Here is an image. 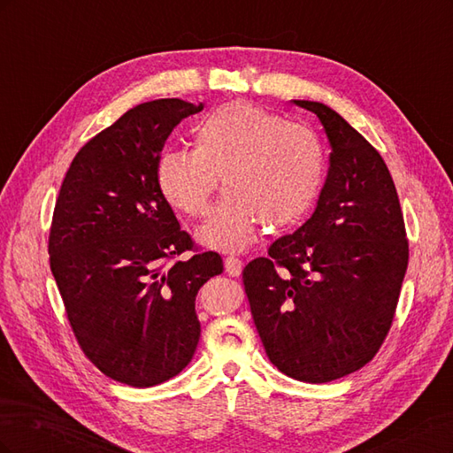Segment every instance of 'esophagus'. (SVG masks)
Wrapping results in <instances>:
<instances>
[{
    "instance_id": "esophagus-1",
    "label": "esophagus",
    "mask_w": 453,
    "mask_h": 453,
    "mask_svg": "<svg viewBox=\"0 0 453 453\" xmlns=\"http://www.w3.org/2000/svg\"><path fill=\"white\" fill-rule=\"evenodd\" d=\"M242 268H243V263H242V260H240L238 257L228 255V257L225 258V270H226L228 276H240Z\"/></svg>"
}]
</instances>
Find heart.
<instances>
[{"instance_id": "b5f03b06", "label": "heart", "mask_w": 453, "mask_h": 453, "mask_svg": "<svg viewBox=\"0 0 453 453\" xmlns=\"http://www.w3.org/2000/svg\"><path fill=\"white\" fill-rule=\"evenodd\" d=\"M190 140L193 150H164L155 177L170 205L200 217L221 175L225 195L198 228L210 248L243 250L260 219L270 228L289 226L321 193L326 160L319 135L255 104L213 109L196 122Z\"/></svg>"}]
</instances>
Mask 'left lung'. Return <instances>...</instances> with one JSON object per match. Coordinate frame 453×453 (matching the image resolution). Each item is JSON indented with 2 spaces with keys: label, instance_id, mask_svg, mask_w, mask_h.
Returning <instances> with one entry per match:
<instances>
[{
  "label": "left lung",
  "instance_id": "left-lung-1",
  "mask_svg": "<svg viewBox=\"0 0 453 453\" xmlns=\"http://www.w3.org/2000/svg\"><path fill=\"white\" fill-rule=\"evenodd\" d=\"M293 102L319 117L331 168L313 215L242 276L268 359L295 380L325 383L363 368L381 348L408 268V240L378 150L334 109Z\"/></svg>",
  "mask_w": 453,
  "mask_h": 453
}]
</instances>
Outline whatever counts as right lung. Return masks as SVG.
Returning <instances> with one entry per match:
<instances>
[{
  "label": "right lung",
  "instance_id": "obj_1",
  "mask_svg": "<svg viewBox=\"0 0 453 453\" xmlns=\"http://www.w3.org/2000/svg\"><path fill=\"white\" fill-rule=\"evenodd\" d=\"M202 109L180 98L135 105L79 149L54 205L49 260L77 344L132 388L190 363L198 289L223 272L221 255L180 228L155 177L172 130Z\"/></svg>",
  "mask_w": 453,
  "mask_h": 453
}]
</instances>
